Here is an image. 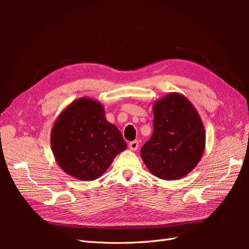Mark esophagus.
Wrapping results in <instances>:
<instances>
[{
	"instance_id": "1",
	"label": "esophagus",
	"mask_w": 249,
	"mask_h": 249,
	"mask_svg": "<svg viewBox=\"0 0 249 249\" xmlns=\"http://www.w3.org/2000/svg\"><path fill=\"white\" fill-rule=\"evenodd\" d=\"M129 147L131 150H137L139 147V142L138 140H134L129 143Z\"/></svg>"
}]
</instances>
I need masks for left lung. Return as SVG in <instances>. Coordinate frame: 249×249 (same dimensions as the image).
<instances>
[{"mask_svg": "<svg viewBox=\"0 0 249 249\" xmlns=\"http://www.w3.org/2000/svg\"><path fill=\"white\" fill-rule=\"evenodd\" d=\"M154 133L141 148V158L157 178L186 177L205 152L206 132L197 110L183 94L170 92L153 105Z\"/></svg>", "mask_w": 249, "mask_h": 249, "instance_id": "obj_1", "label": "left lung"}]
</instances>
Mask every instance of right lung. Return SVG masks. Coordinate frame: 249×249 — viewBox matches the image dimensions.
Wrapping results in <instances>:
<instances>
[{
	"label": "right lung",
	"mask_w": 249,
	"mask_h": 249,
	"mask_svg": "<svg viewBox=\"0 0 249 249\" xmlns=\"http://www.w3.org/2000/svg\"><path fill=\"white\" fill-rule=\"evenodd\" d=\"M51 146L65 173L81 180H94L124 152L126 143L106 119L103 105L84 96L60 113L52 127Z\"/></svg>",
	"instance_id": "obj_1"
}]
</instances>
